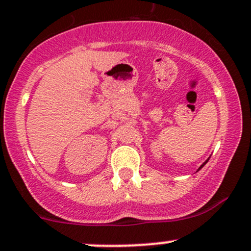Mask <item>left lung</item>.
<instances>
[{"label": "left lung", "instance_id": "1", "mask_svg": "<svg viewBox=\"0 0 251 251\" xmlns=\"http://www.w3.org/2000/svg\"><path fill=\"white\" fill-rule=\"evenodd\" d=\"M208 160H209V157H208V159H207V160H205V161H204V162H203L201 166H200V167H199V170H197V171H196V172H199V171H200V170H201V168L203 167V166H204V165H205V163H207V162H208Z\"/></svg>", "mask_w": 251, "mask_h": 251}]
</instances>
